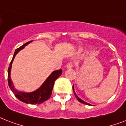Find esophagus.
Here are the masks:
<instances>
[{
	"label": "esophagus",
	"instance_id": "34e87169",
	"mask_svg": "<svg viewBox=\"0 0 126 126\" xmlns=\"http://www.w3.org/2000/svg\"><path fill=\"white\" fill-rule=\"evenodd\" d=\"M73 67V64L71 63H69L67 65V69H71Z\"/></svg>",
	"mask_w": 126,
	"mask_h": 126
}]
</instances>
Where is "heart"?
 <instances>
[{
    "instance_id": "heart-1",
    "label": "heart",
    "mask_w": 126,
    "mask_h": 126,
    "mask_svg": "<svg viewBox=\"0 0 126 126\" xmlns=\"http://www.w3.org/2000/svg\"><path fill=\"white\" fill-rule=\"evenodd\" d=\"M82 48H79V52H80V51H82Z\"/></svg>"
}]
</instances>
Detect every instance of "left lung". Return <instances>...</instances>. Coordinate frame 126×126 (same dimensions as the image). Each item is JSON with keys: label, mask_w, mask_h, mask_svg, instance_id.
Instances as JSON below:
<instances>
[{"label": "left lung", "mask_w": 126, "mask_h": 126, "mask_svg": "<svg viewBox=\"0 0 126 126\" xmlns=\"http://www.w3.org/2000/svg\"><path fill=\"white\" fill-rule=\"evenodd\" d=\"M73 92H74V94H75V97L77 98V99L80 102H81V103L84 104H86V105H90V104L87 103V102H86L83 101V100H82L80 99V98L78 97V96H77V94H76L75 92V90H74V85H73Z\"/></svg>", "instance_id": "1"}]
</instances>
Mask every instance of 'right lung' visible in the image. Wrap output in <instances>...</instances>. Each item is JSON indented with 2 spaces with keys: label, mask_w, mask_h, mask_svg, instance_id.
Masks as SVG:
<instances>
[{
  "label": "right lung",
  "mask_w": 126,
  "mask_h": 126,
  "mask_svg": "<svg viewBox=\"0 0 126 126\" xmlns=\"http://www.w3.org/2000/svg\"><path fill=\"white\" fill-rule=\"evenodd\" d=\"M32 41L27 42L25 44L20 47L18 49L15 50V52L14 53L13 57L10 63L9 67L8 69V86L11 91L13 92V93L15 95L18 99H19L20 101L24 102L26 104H40L41 103H43L44 102L46 101L50 98L51 93H52V90L54 85L55 80L59 77V76L61 75L62 74V70H57L55 71L52 72L51 75L47 77V79L45 80V82L42 84V85L40 88L37 89L36 91L32 92V93H24V92H20L14 89V86L13 85L12 81L11 80L10 77V71H11V68H12V62L14 61V59L16 55L18 53L21 49L24 48L25 46H26L28 44L31 43Z\"/></svg>",
  "instance_id": "1"
}]
</instances>
